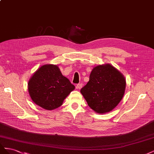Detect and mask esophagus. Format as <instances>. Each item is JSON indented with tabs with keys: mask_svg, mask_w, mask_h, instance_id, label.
<instances>
[{
	"mask_svg": "<svg viewBox=\"0 0 154 154\" xmlns=\"http://www.w3.org/2000/svg\"><path fill=\"white\" fill-rule=\"evenodd\" d=\"M82 86H83L82 83H78V84H77L76 85V88H78V89H81Z\"/></svg>",
	"mask_w": 154,
	"mask_h": 154,
	"instance_id": "obj_1",
	"label": "esophagus"
}]
</instances>
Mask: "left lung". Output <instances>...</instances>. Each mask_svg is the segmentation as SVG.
<instances>
[{"label":"left lung","mask_w":154,"mask_h":154,"mask_svg":"<svg viewBox=\"0 0 154 154\" xmlns=\"http://www.w3.org/2000/svg\"><path fill=\"white\" fill-rule=\"evenodd\" d=\"M126 87L125 78L110 64L93 68L89 81L80 92L88 105L98 114L112 110L122 100Z\"/></svg>","instance_id":"obj_1"}]
</instances>
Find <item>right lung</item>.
Returning a JSON list of instances; mask_svg holds the SVG:
<instances>
[{"instance_id": "1", "label": "right lung", "mask_w": 154, "mask_h": 154, "mask_svg": "<svg viewBox=\"0 0 154 154\" xmlns=\"http://www.w3.org/2000/svg\"><path fill=\"white\" fill-rule=\"evenodd\" d=\"M75 87L62 75L57 66L44 65L31 76L28 91L31 100L45 110L60 106L63 100Z\"/></svg>"}]
</instances>
